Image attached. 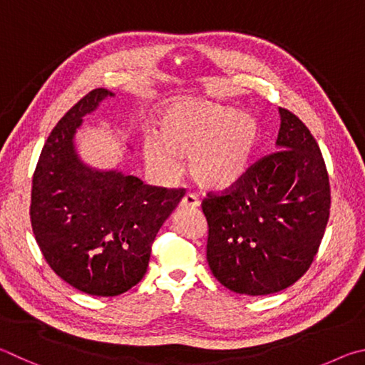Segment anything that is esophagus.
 <instances>
[{
    "label": "esophagus",
    "mask_w": 365,
    "mask_h": 365,
    "mask_svg": "<svg viewBox=\"0 0 365 365\" xmlns=\"http://www.w3.org/2000/svg\"><path fill=\"white\" fill-rule=\"evenodd\" d=\"M179 207L181 208H197V207H200V202L194 194H186L184 195V199L181 200V203H179Z\"/></svg>",
    "instance_id": "34e87169"
}]
</instances>
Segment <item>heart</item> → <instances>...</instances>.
<instances>
[{"label": "heart", "instance_id": "heart-1", "mask_svg": "<svg viewBox=\"0 0 365 365\" xmlns=\"http://www.w3.org/2000/svg\"><path fill=\"white\" fill-rule=\"evenodd\" d=\"M157 139L144 144L145 162L165 178L179 173L178 157H189V175L197 186L226 192L247 176L259 140L252 113L218 102L182 98L160 110Z\"/></svg>", "mask_w": 365, "mask_h": 365}]
</instances>
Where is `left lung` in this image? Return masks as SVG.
<instances>
[{
  "instance_id": "obj_1",
  "label": "left lung",
  "mask_w": 365,
  "mask_h": 365,
  "mask_svg": "<svg viewBox=\"0 0 365 365\" xmlns=\"http://www.w3.org/2000/svg\"><path fill=\"white\" fill-rule=\"evenodd\" d=\"M279 113L277 152L202 203L210 269L242 295H271L295 284L314 259L330 215L329 175L316 139L297 115Z\"/></svg>"
}]
</instances>
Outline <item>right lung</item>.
Returning <instances> with one entry per match:
<instances>
[{
    "label": "right lung",
    "instance_id": "obj_1",
    "mask_svg": "<svg viewBox=\"0 0 365 365\" xmlns=\"http://www.w3.org/2000/svg\"><path fill=\"white\" fill-rule=\"evenodd\" d=\"M113 96L93 89L63 115L44 143L31 186L30 220L44 259L68 285L94 297L121 295L144 277L157 232L186 194L80 158L75 134L83 117Z\"/></svg>",
    "mask_w": 365,
    "mask_h": 365
}]
</instances>
